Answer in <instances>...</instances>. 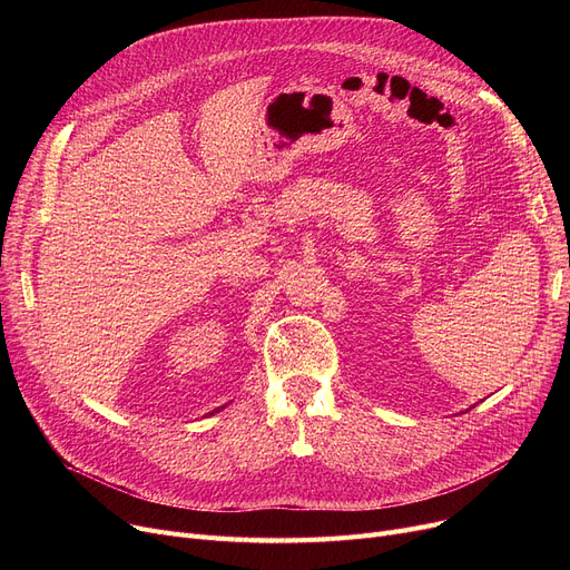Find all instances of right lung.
Wrapping results in <instances>:
<instances>
[{"label":"right lung","instance_id":"right-lung-1","mask_svg":"<svg viewBox=\"0 0 570 570\" xmlns=\"http://www.w3.org/2000/svg\"><path fill=\"white\" fill-rule=\"evenodd\" d=\"M222 409H224V406H222ZM213 413H219V409H215V411H213ZM213 413H209V415H213Z\"/></svg>","mask_w":570,"mask_h":570}]
</instances>
